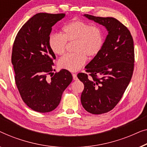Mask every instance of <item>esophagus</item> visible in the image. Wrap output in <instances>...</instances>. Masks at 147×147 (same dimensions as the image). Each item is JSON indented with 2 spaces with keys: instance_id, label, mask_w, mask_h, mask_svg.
I'll return each instance as SVG.
<instances>
[{
  "instance_id": "34e87169",
  "label": "esophagus",
  "mask_w": 147,
  "mask_h": 147,
  "mask_svg": "<svg viewBox=\"0 0 147 147\" xmlns=\"http://www.w3.org/2000/svg\"><path fill=\"white\" fill-rule=\"evenodd\" d=\"M73 79H74V80H77V76H76V74L73 73Z\"/></svg>"
}]
</instances>
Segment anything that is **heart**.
<instances>
[{"instance_id": "heart-1", "label": "heart", "mask_w": 147, "mask_h": 147, "mask_svg": "<svg viewBox=\"0 0 147 147\" xmlns=\"http://www.w3.org/2000/svg\"><path fill=\"white\" fill-rule=\"evenodd\" d=\"M63 34L53 33L49 38V46L55 55L65 53L67 42H74V53L61 58V69L74 72L83 67L87 57H94L102 50L105 44V32L98 25H91L80 20L70 22L63 27Z\"/></svg>"}]
</instances>
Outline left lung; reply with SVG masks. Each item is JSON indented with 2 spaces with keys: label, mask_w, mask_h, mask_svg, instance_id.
I'll use <instances>...</instances> for the list:
<instances>
[{
  "label": "left lung",
  "mask_w": 147,
  "mask_h": 147,
  "mask_svg": "<svg viewBox=\"0 0 147 147\" xmlns=\"http://www.w3.org/2000/svg\"><path fill=\"white\" fill-rule=\"evenodd\" d=\"M84 16L109 32L102 50L85 67L90 76L77 74L84 86L80 97L82 107L88 113L100 115L115 108L131 81L135 66L133 39L129 30L115 18Z\"/></svg>",
  "instance_id": "8db88e82"
}]
</instances>
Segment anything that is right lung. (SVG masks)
I'll list each match as a JSON object with an SVG mask.
<instances>
[{"mask_svg": "<svg viewBox=\"0 0 147 147\" xmlns=\"http://www.w3.org/2000/svg\"><path fill=\"white\" fill-rule=\"evenodd\" d=\"M65 16V13L36 14L22 26L14 39L11 62L16 85L22 100L36 112L55 110L73 80L66 69L53 73L56 57L49 46L52 26ZM49 74H53L51 78L47 77Z\"/></svg>", "mask_w": 147, "mask_h": 147, "instance_id": "add662e5", "label": "right lung"}]
</instances>
